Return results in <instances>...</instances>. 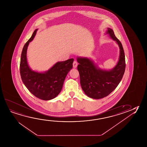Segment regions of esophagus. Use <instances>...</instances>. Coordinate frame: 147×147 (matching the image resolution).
<instances>
[{
  "mask_svg": "<svg viewBox=\"0 0 147 147\" xmlns=\"http://www.w3.org/2000/svg\"><path fill=\"white\" fill-rule=\"evenodd\" d=\"M77 65H78V63H77V61H75L73 62V68H76L77 67Z\"/></svg>",
  "mask_w": 147,
  "mask_h": 147,
  "instance_id": "obj_1",
  "label": "esophagus"
}]
</instances>
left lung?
Listing matches in <instances>:
<instances>
[{
  "label": "left lung",
  "instance_id": "obj_1",
  "mask_svg": "<svg viewBox=\"0 0 147 147\" xmlns=\"http://www.w3.org/2000/svg\"><path fill=\"white\" fill-rule=\"evenodd\" d=\"M106 34L115 41L120 48V56L117 65L111 70L101 69L90 59L78 57L77 66L82 90L89 97L99 99L107 96L115 90L121 81L125 70L124 51L113 30L107 28Z\"/></svg>",
  "mask_w": 147,
  "mask_h": 147
}]
</instances>
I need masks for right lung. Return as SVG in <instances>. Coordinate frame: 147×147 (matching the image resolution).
Returning a JSON list of instances; mask_svg holds the SVG:
<instances>
[{
    "label": "right lung",
    "mask_w": 147,
    "mask_h": 147,
    "mask_svg": "<svg viewBox=\"0 0 147 147\" xmlns=\"http://www.w3.org/2000/svg\"><path fill=\"white\" fill-rule=\"evenodd\" d=\"M38 29L23 48L21 55L20 72L23 84L32 94L43 100L56 97L61 92L65 77L72 69L74 59L59 61L45 72L34 71L30 68L27 61V47L34 39Z\"/></svg>",
    "instance_id": "1"
}]
</instances>
